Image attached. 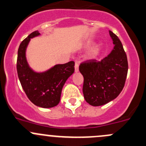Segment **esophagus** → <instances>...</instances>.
<instances>
[{"mask_svg": "<svg viewBox=\"0 0 146 146\" xmlns=\"http://www.w3.org/2000/svg\"><path fill=\"white\" fill-rule=\"evenodd\" d=\"M79 70V64L77 61H76V64H75V71L78 72Z\"/></svg>", "mask_w": 146, "mask_h": 146, "instance_id": "esophagus-1", "label": "esophagus"}]
</instances>
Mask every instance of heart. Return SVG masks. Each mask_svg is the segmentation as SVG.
<instances>
[{
	"instance_id": "obj_1",
	"label": "heart",
	"mask_w": 146,
	"mask_h": 146,
	"mask_svg": "<svg viewBox=\"0 0 146 146\" xmlns=\"http://www.w3.org/2000/svg\"><path fill=\"white\" fill-rule=\"evenodd\" d=\"M90 45V43L87 44V45ZM99 47H98V46H96V47H94V48L92 49L91 52H90V56L94 57V56H96V55L98 54V53H99Z\"/></svg>"
}]
</instances>
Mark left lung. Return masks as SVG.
<instances>
[{"instance_id": "1", "label": "left lung", "mask_w": 146, "mask_h": 146, "mask_svg": "<svg viewBox=\"0 0 146 146\" xmlns=\"http://www.w3.org/2000/svg\"><path fill=\"white\" fill-rule=\"evenodd\" d=\"M109 33L115 45L111 52L101 61H84L79 66L84 77V97L93 106L115 99L125 86L128 72V61L122 42L111 31Z\"/></svg>"}]
</instances>
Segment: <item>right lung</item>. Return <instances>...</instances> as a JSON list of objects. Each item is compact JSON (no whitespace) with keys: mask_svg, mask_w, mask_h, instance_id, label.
I'll use <instances>...</instances> for the list:
<instances>
[{"mask_svg":"<svg viewBox=\"0 0 146 146\" xmlns=\"http://www.w3.org/2000/svg\"><path fill=\"white\" fill-rule=\"evenodd\" d=\"M38 31L29 35L18 49L17 70L27 97L33 104L42 108H52L60 101L61 90L66 81L74 72L75 62L58 64L43 73H34L28 66L26 48L31 38L38 36Z\"/></svg>","mask_w":146,"mask_h":146,"instance_id":"add662e5","label":"right lung"}]
</instances>
